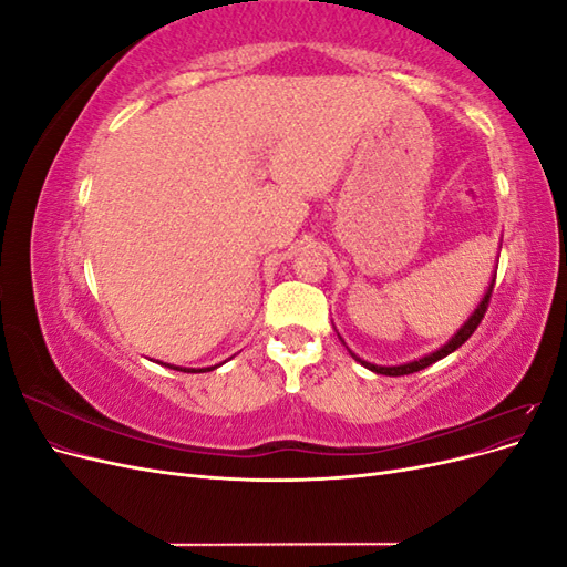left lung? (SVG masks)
Returning a JSON list of instances; mask_svg holds the SVG:
<instances>
[{
	"label": "left lung",
	"instance_id": "left-lung-1",
	"mask_svg": "<svg viewBox=\"0 0 567 567\" xmlns=\"http://www.w3.org/2000/svg\"><path fill=\"white\" fill-rule=\"evenodd\" d=\"M494 279H496V274H494ZM494 279H492V284H489V288H487V293H485V298L480 300V305H477V310L468 317V321L461 326V329L452 336V340L450 342H444V346L440 348V350H435V352H431V354H425V357H421V359H414V362H409V364H400V367H375V364H371V362H364V359H359L357 354H352L359 364L362 367H367L369 371H373V373H383V375H406V373H414V371H421V369H425V367H431V364H435L437 359H442V357H447V354H452L454 350H458L463 342H466L473 333H475V329L480 326V321H483V317H485V312H487V307H489V298H492V290H494Z\"/></svg>",
	"mask_w": 567,
	"mask_h": 567
}]
</instances>
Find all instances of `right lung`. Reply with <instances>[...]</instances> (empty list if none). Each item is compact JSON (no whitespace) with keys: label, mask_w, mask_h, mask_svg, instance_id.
I'll use <instances>...</instances> for the list:
<instances>
[{"label":"right lung","mask_w":567,"mask_h":567,"mask_svg":"<svg viewBox=\"0 0 567 567\" xmlns=\"http://www.w3.org/2000/svg\"><path fill=\"white\" fill-rule=\"evenodd\" d=\"M165 367H169V364H165ZM169 369H177V371H184V373H200V371H213V369H182V367H169Z\"/></svg>","instance_id":"obj_1"}]
</instances>
